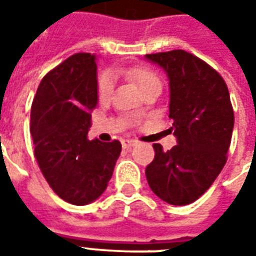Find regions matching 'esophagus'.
<instances>
[{"label":"esophagus","instance_id":"34e87169","mask_svg":"<svg viewBox=\"0 0 256 256\" xmlns=\"http://www.w3.org/2000/svg\"><path fill=\"white\" fill-rule=\"evenodd\" d=\"M134 145H136V141H133V140H123L122 141V146L124 150H128V148H132Z\"/></svg>","mask_w":256,"mask_h":256}]
</instances>
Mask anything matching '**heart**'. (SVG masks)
<instances>
[{"mask_svg":"<svg viewBox=\"0 0 256 256\" xmlns=\"http://www.w3.org/2000/svg\"><path fill=\"white\" fill-rule=\"evenodd\" d=\"M124 74L138 84L140 90L142 93L146 92V90H150V88H154V86H162L159 76L150 68H130ZM114 84H115V79H114V75L111 72L100 74L97 86H98V94H100L101 98H106V97L111 96L112 90H114Z\"/></svg>","mask_w":256,"mask_h":256,"instance_id":"b5f03b06","label":"heart"}]
</instances>
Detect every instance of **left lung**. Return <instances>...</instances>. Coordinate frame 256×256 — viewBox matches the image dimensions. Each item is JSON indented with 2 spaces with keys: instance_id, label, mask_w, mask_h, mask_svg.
I'll return each mask as SVG.
<instances>
[{
  "instance_id": "left-lung-1",
  "label": "left lung",
  "mask_w": 256,
  "mask_h": 256,
  "mask_svg": "<svg viewBox=\"0 0 256 256\" xmlns=\"http://www.w3.org/2000/svg\"><path fill=\"white\" fill-rule=\"evenodd\" d=\"M167 74L168 118L177 145L163 150L154 144L155 159L145 176L158 198L172 206L198 200L226 163L234 114L225 80L203 60L185 50L145 54Z\"/></svg>"
}]
</instances>
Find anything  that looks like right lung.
<instances>
[{
  "instance_id": "right-lung-1",
  "label": "right lung",
  "mask_w": 256,
  "mask_h": 256,
  "mask_svg": "<svg viewBox=\"0 0 256 256\" xmlns=\"http://www.w3.org/2000/svg\"><path fill=\"white\" fill-rule=\"evenodd\" d=\"M96 54L76 53L48 72L31 106L34 155L60 198L84 206L108 186L120 155L119 141L88 140L98 101Z\"/></svg>"
}]
</instances>
